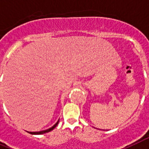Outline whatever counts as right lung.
Here are the masks:
<instances>
[{"label":"right lung","mask_w":149,"mask_h":149,"mask_svg":"<svg viewBox=\"0 0 149 149\" xmlns=\"http://www.w3.org/2000/svg\"><path fill=\"white\" fill-rule=\"evenodd\" d=\"M58 123H59V120H58L57 123H56V124L54 125V126H52L51 128H49V129H47V130H43V131H40V132H29V133L32 134V135H42V134L47 133V132H49L52 131V130H53V129H55L56 126L57 125Z\"/></svg>","instance_id":"right-lung-1"}]
</instances>
